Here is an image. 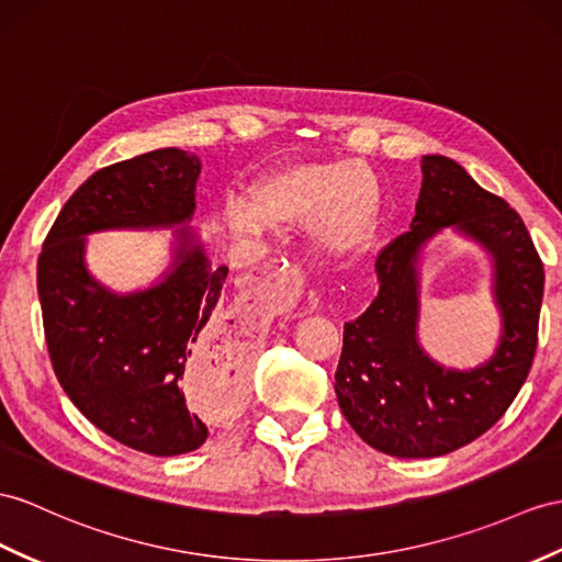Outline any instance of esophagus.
I'll list each match as a JSON object with an SVG mask.
<instances>
[{
	"label": "esophagus",
	"instance_id": "34e87169",
	"mask_svg": "<svg viewBox=\"0 0 562 562\" xmlns=\"http://www.w3.org/2000/svg\"><path fill=\"white\" fill-rule=\"evenodd\" d=\"M281 271H283V267L279 262H269L259 273H262V277H267V279H277Z\"/></svg>",
	"mask_w": 562,
	"mask_h": 562
}]
</instances>
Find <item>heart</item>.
Wrapping results in <instances>:
<instances>
[{"label":"heart","instance_id":"1","mask_svg":"<svg viewBox=\"0 0 562 562\" xmlns=\"http://www.w3.org/2000/svg\"><path fill=\"white\" fill-rule=\"evenodd\" d=\"M226 216L240 236H262L267 226H307L322 255L346 257L367 248L374 236L379 186L358 164L289 161L259 176L248 190V202L234 200Z\"/></svg>","mask_w":562,"mask_h":562}]
</instances>
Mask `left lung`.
Returning <instances> with one entry per match:
<instances>
[{"label": "left lung", "instance_id": "obj_1", "mask_svg": "<svg viewBox=\"0 0 562 562\" xmlns=\"http://www.w3.org/2000/svg\"><path fill=\"white\" fill-rule=\"evenodd\" d=\"M422 176L409 231L376 257L379 295L344 326L334 384L360 439L395 458L453 453L494 427L527 381L543 297L541 257L510 204L441 155L422 157ZM446 225L482 241L495 259L504 334L495 358L470 373L441 368L416 344L418 252Z\"/></svg>", "mask_w": 562, "mask_h": 562}]
</instances>
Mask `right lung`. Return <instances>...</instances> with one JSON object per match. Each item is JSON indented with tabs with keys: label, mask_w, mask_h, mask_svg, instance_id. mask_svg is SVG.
Segmentation results:
<instances>
[{
	"label": "right lung",
	"mask_w": 562,
	"mask_h": 562,
	"mask_svg": "<svg viewBox=\"0 0 562 562\" xmlns=\"http://www.w3.org/2000/svg\"><path fill=\"white\" fill-rule=\"evenodd\" d=\"M198 176L200 159L176 147L94 171L68 198L37 257L45 340L61 389L94 427L147 456H181L207 441V422L183 393L188 367L240 379L243 326L216 305L228 269H214L181 228L164 281L119 295L88 273L83 236L188 222Z\"/></svg>",
	"instance_id": "add662e5"
}]
</instances>
